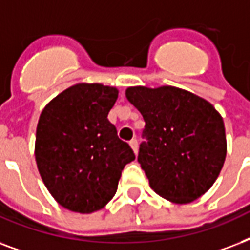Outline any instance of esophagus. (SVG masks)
Listing matches in <instances>:
<instances>
[{
	"instance_id": "obj_1",
	"label": "esophagus",
	"mask_w": 250,
	"mask_h": 250,
	"mask_svg": "<svg viewBox=\"0 0 250 250\" xmlns=\"http://www.w3.org/2000/svg\"><path fill=\"white\" fill-rule=\"evenodd\" d=\"M129 146H131L132 150H133V152H135V155H136V153H138V148H139L138 140H136V139H132V140L129 142Z\"/></svg>"
}]
</instances>
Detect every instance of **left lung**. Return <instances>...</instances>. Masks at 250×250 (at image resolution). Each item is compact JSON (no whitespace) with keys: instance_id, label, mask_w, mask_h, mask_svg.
Masks as SVG:
<instances>
[{"instance_id":"8db88e82","label":"left lung","mask_w":250,"mask_h":250,"mask_svg":"<svg viewBox=\"0 0 250 250\" xmlns=\"http://www.w3.org/2000/svg\"><path fill=\"white\" fill-rule=\"evenodd\" d=\"M125 97L146 122L138 161L156 194L185 205L214 185L227 155L222 115L208 101L176 86H131Z\"/></svg>"}]
</instances>
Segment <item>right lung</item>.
<instances>
[{
    "instance_id": "1",
    "label": "right lung",
    "mask_w": 250,
    "mask_h": 250,
    "mask_svg": "<svg viewBox=\"0 0 250 250\" xmlns=\"http://www.w3.org/2000/svg\"><path fill=\"white\" fill-rule=\"evenodd\" d=\"M118 89L76 83L43 108L35 139L38 170L64 208L91 214L115 195L123 167L135 160L107 119Z\"/></svg>"
}]
</instances>
